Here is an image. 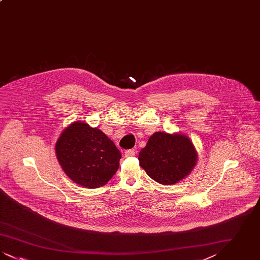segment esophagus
Returning a JSON list of instances; mask_svg holds the SVG:
<instances>
[{
    "label": "esophagus",
    "mask_w": 260,
    "mask_h": 260,
    "mask_svg": "<svg viewBox=\"0 0 260 260\" xmlns=\"http://www.w3.org/2000/svg\"><path fill=\"white\" fill-rule=\"evenodd\" d=\"M136 150H134V149H129V150H126V151L124 152V157H125V158L134 157V156L136 155Z\"/></svg>",
    "instance_id": "esophagus-1"
}]
</instances>
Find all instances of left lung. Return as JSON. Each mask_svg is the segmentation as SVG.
Segmentation results:
<instances>
[{"label": "left lung", "instance_id": "left-lung-1", "mask_svg": "<svg viewBox=\"0 0 260 260\" xmlns=\"http://www.w3.org/2000/svg\"><path fill=\"white\" fill-rule=\"evenodd\" d=\"M198 154L188 136L158 132L138 155L140 167L156 182L173 185L192 172Z\"/></svg>", "mask_w": 260, "mask_h": 260}]
</instances>
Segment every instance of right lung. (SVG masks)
Here are the masks:
<instances>
[{"label": "right lung", "instance_id": "obj_1", "mask_svg": "<svg viewBox=\"0 0 260 260\" xmlns=\"http://www.w3.org/2000/svg\"><path fill=\"white\" fill-rule=\"evenodd\" d=\"M55 153L66 175L90 189L105 185L111 179L122 157L108 136L83 122L72 123L62 132Z\"/></svg>", "mask_w": 260, "mask_h": 260}]
</instances>
